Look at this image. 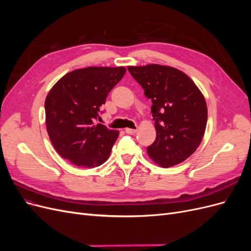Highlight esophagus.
I'll return each instance as SVG.
<instances>
[{"instance_id": "obj_1", "label": "esophagus", "mask_w": 251, "mask_h": 251, "mask_svg": "<svg viewBox=\"0 0 251 251\" xmlns=\"http://www.w3.org/2000/svg\"><path fill=\"white\" fill-rule=\"evenodd\" d=\"M126 132L127 134L133 135V134H135L136 132H137V128H130V127H126Z\"/></svg>"}]
</instances>
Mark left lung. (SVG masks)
I'll return each instance as SVG.
<instances>
[{"label": "left lung", "instance_id": "1", "mask_svg": "<svg viewBox=\"0 0 251 251\" xmlns=\"http://www.w3.org/2000/svg\"><path fill=\"white\" fill-rule=\"evenodd\" d=\"M127 70L151 100L156 140L148 155L162 168L183 162L198 149L207 124V105L196 83L176 68L131 66Z\"/></svg>", "mask_w": 251, "mask_h": 251}]
</instances>
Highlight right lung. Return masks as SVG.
Listing matches in <instances>:
<instances>
[{
  "label": "right lung",
  "mask_w": 251,
  "mask_h": 251,
  "mask_svg": "<svg viewBox=\"0 0 251 251\" xmlns=\"http://www.w3.org/2000/svg\"><path fill=\"white\" fill-rule=\"evenodd\" d=\"M125 67H88L67 73L45 100L46 126L55 151L80 168L108 160L119 132L95 125L110 91L124 77Z\"/></svg>",
  "instance_id": "1"
}]
</instances>
